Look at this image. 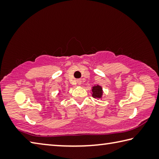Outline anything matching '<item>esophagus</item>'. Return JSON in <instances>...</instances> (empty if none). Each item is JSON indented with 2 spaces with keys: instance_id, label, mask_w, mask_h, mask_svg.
<instances>
[{
  "instance_id": "1",
  "label": "esophagus",
  "mask_w": 159,
  "mask_h": 159,
  "mask_svg": "<svg viewBox=\"0 0 159 159\" xmlns=\"http://www.w3.org/2000/svg\"><path fill=\"white\" fill-rule=\"evenodd\" d=\"M76 81H77L78 84L80 85V84H81V83H82V80H81V79H78V80H76Z\"/></svg>"
}]
</instances>
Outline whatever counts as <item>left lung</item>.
<instances>
[{"mask_svg": "<svg viewBox=\"0 0 159 159\" xmlns=\"http://www.w3.org/2000/svg\"><path fill=\"white\" fill-rule=\"evenodd\" d=\"M93 91V97L95 98H100L102 95V88L99 85H96L94 86L92 89Z\"/></svg>", "mask_w": 159, "mask_h": 159, "instance_id": "1", "label": "left lung"}]
</instances>
